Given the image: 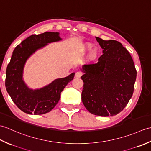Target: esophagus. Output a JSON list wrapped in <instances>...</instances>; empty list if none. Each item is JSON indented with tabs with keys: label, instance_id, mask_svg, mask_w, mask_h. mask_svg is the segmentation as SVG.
<instances>
[{
	"label": "esophagus",
	"instance_id": "34e87169",
	"mask_svg": "<svg viewBox=\"0 0 151 151\" xmlns=\"http://www.w3.org/2000/svg\"><path fill=\"white\" fill-rule=\"evenodd\" d=\"M82 75V73L81 71V70H78V71H77L75 73V76L76 78H80Z\"/></svg>",
	"mask_w": 151,
	"mask_h": 151
}]
</instances>
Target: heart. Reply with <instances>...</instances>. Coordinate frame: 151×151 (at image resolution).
Returning a JSON list of instances; mask_svg holds the SVG:
<instances>
[{"label":"heart","mask_w":151,"mask_h":151,"mask_svg":"<svg viewBox=\"0 0 151 151\" xmlns=\"http://www.w3.org/2000/svg\"><path fill=\"white\" fill-rule=\"evenodd\" d=\"M91 47V45L88 43V44H87V45H86L84 49H85L86 50H88V49H90ZM97 54H98V52H97V49H93V50L91 51V52H90V53H89V58L91 60H95L96 58H97Z\"/></svg>","instance_id":"1"}]
</instances>
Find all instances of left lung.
I'll return each instance as SVG.
<instances>
[{
    "label": "left lung",
    "mask_w": 151,
    "mask_h": 151,
    "mask_svg": "<svg viewBox=\"0 0 151 151\" xmlns=\"http://www.w3.org/2000/svg\"><path fill=\"white\" fill-rule=\"evenodd\" d=\"M95 37L103 54L97 63L82 66V101L91 114L113 116L132 97L137 72L132 56L121 43Z\"/></svg>",
    "instance_id": "1"
}]
</instances>
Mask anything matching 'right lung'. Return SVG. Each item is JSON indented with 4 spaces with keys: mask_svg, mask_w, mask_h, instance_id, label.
I'll use <instances>...</instances> for the list:
<instances>
[{
    "mask_svg": "<svg viewBox=\"0 0 151 151\" xmlns=\"http://www.w3.org/2000/svg\"><path fill=\"white\" fill-rule=\"evenodd\" d=\"M58 32H46L33 34L15 47L6 72L5 86L13 102L24 113L41 115L50 111L60 99L61 92L75 76L58 78L45 87L31 89L22 80V73L27 59L37 49L47 43L60 41Z\"/></svg>",
    "mask_w": 151,
    "mask_h": 151,
    "instance_id": "add662e5",
    "label": "right lung"
}]
</instances>
